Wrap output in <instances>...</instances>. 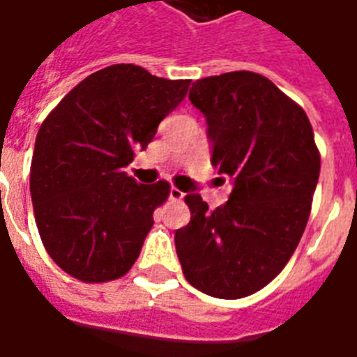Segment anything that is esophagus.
<instances>
[{"label": "esophagus", "mask_w": 357, "mask_h": 357, "mask_svg": "<svg viewBox=\"0 0 357 357\" xmlns=\"http://www.w3.org/2000/svg\"><path fill=\"white\" fill-rule=\"evenodd\" d=\"M183 197H185V193H183V191H179L178 187H172V189H170V199H172V201H181Z\"/></svg>", "instance_id": "34e87169"}]
</instances>
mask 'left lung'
Masks as SVG:
<instances>
[{
    "label": "left lung",
    "mask_w": 357,
    "mask_h": 357,
    "mask_svg": "<svg viewBox=\"0 0 357 357\" xmlns=\"http://www.w3.org/2000/svg\"><path fill=\"white\" fill-rule=\"evenodd\" d=\"M189 99L206 118L212 166L233 191L216 210L187 195L191 222L176 231V252L195 289L243 298L273 281L298 247L321 156L304 109L262 74L202 78Z\"/></svg>",
    "instance_id": "8db88e82"
}]
</instances>
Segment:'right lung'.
Here are the masks:
<instances>
[{
  "instance_id": "obj_1",
  "label": "right lung",
  "mask_w": 357,
  "mask_h": 357,
  "mask_svg": "<svg viewBox=\"0 0 357 357\" xmlns=\"http://www.w3.org/2000/svg\"><path fill=\"white\" fill-rule=\"evenodd\" d=\"M189 84L112 65L89 74L43 120L30 166L36 225L51 260L74 279L114 281L137 260L170 183L143 185L124 168Z\"/></svg>"
}]
</instances>
